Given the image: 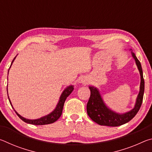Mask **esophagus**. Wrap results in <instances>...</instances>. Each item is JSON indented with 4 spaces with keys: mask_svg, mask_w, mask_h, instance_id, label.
I'll return each mask as SVG.
<instances>
[{
    "mask_svg": "<svg viewBox=\"0 0 152 152\" xmlns=\"http://www.w3.org/2000/svg\"><path fill=\"white\" fill-rule=\"evenodd\" d=\"M82 83L84 84H88V82H87L86 80H82Z\"/></svg>",
    "mask_w": 152,
    "mask_h": 152,
    "instance_id": "esophagus-1",
    "label": "esophagus"
}]
</instances>
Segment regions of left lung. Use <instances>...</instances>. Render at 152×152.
<instances>
[{
    "label": "left lung",
    "instance_id": "obj_1",
    "mask_svg": "<svg viewBox=\"0 0 152 152\" xmlns=\"http://www.w3.org/2000/svg\"><path fill=\"white\" fill-rule=\"evenodd\" d=\"M132 54L133 58L135 59L141 76L140 91L137 98L135 107L129 112L125 114H118L113 112L104 104L98 89L93 86H89L91 96L86 105L87 113L90 118L99 125L110 127H117L123 125L132 120L140 109L143 101L145 84L140 61L138 60L134 53L132 52Z\"/></svg>",
    "mask_w": 152,
    "mask_h": 152
}]
</instances>
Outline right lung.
<instances>
[{
    "instance_id": "right-lung-1",
    "label": "right lung",
    "mask_w": 152,
    "mask_h": 152,
    "mask_svg": "<svg viewBox=\"0 0 152 152\" xmlns=\"http://www.w3.org/2000/svg\"><path fill=\"white\" fill-rule=\"evenodd\" d=\"M15 59V57L13 59V60L12 61L11 64H12V62H13ZM10 68H11V66H10ZM8 74H9V72H8ZM73 90H74V86L72 85L67 87V88L64 90V92H62V94H61V96L60 98V101H59L58 104H57V107H56L55 110H53L52 113H51L50 114L40 118V119H33V120L25 119V118L21 117L20 115L18 114L15 110V111L20 119L23 121L25 123H29V124L35 125H47V124H50V123H53L55 121H56L60 117V116L61 115V113H62L64 104V102H65L66 98L71 94V92L73 91ZM9 102L11 104V102L10 101V100H9Z\"/></svg>"
}]
</instances>
